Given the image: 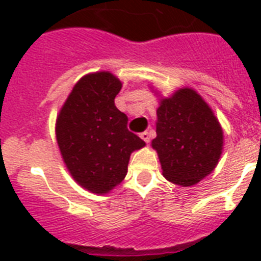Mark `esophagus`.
Here are the masks:
<instances>
[{"instance_id": "34e87169", "label": "esophagus", "mask_w": 261, "mask_h": 261, "mask_svg": "<svg viewBox=\"0 0 261 261\" xmlns=\"http://www.w3.org/2000/svg\"><path fill=\"white\" fill-rule=\"evenodd\" d=\"M140 137H141L142 140H144V141L146 142V144H149V142H150V135H149V133H147V132H142L141 135H140Z\"/></svg>"}]
</instances>
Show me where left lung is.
<instances>
[{
    "label": "left lung",
    "mask_w": 261,
    "mask_h": 261,
    "mask_svg": "<svg viewBox=\"0 0 261 261\" xmlns=\"http://www.w3.org/2000/svg\"><path fill=\"white\" fill-rule=\"evenodd\" d=\"M222 145V128L195 90L184 87L161 100L151 146L168 181L181 187L199 183L216 168Z\"/></svg>",
    "instance_id": "left-lung-1"
}]
</instances>
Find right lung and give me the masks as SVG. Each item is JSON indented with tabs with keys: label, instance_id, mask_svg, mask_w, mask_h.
<instances>
[{
	"label": "right lung",
	"instance_id": "add662e5",
	"mask_svg": "<svg viewBox=\"0 0 261 261\" xmlns=\"http://www.w3.org/2000/svg\"><path fill=\"white\" fill-rule=\"evenodd\" d=\"M121 82L110 71L78 81L56 120L62 159L81 187L98 195L110 192L128 172L130 154L145 142L126 128L128 116L115 106Z\"/></svg>",
	"mask_w": 261,
	"mask_h": 261
}]
</instances>
